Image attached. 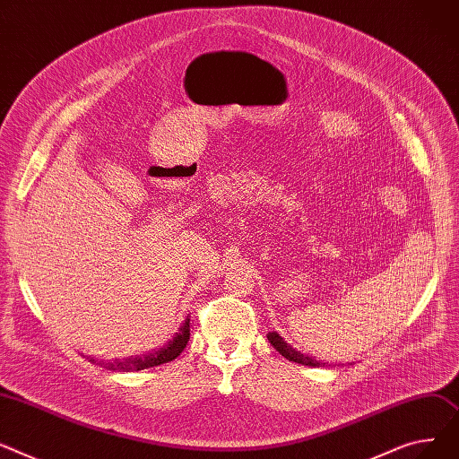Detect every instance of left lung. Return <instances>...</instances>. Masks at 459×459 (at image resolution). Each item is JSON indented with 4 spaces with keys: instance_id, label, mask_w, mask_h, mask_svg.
I'll list each match as a JSON object with an SVG mask.
<instances>
[{
    "instance_id": "1",
    "label": "left lung",
    "mask_w": 459,
    "mask_h": 459,
    "mask_svg": "<svg viewBox=\"0 0 459 459\" xmlns=\"http://www.w3.org/2000/svg\"><path fill=\"white\" fill-rule=\"evenodd\" d=\"M266 337H268V341H271V344L278 350V352L283 358H287L289 361H294V363H299V365H307V367H325L320 361H316V359H313L309 356H304L302 352H299V350L292 348L290 344H287L276 332H268Z\"/></svg>"
}]
</instances>
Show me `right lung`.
<instances>
[{
  "label": "right lung",
  "instance_id": "1",
  "mask_svg": "<svg viewBox=\"0 0 459 459\" xmlns=\"http://www.w3.org/2000/svg\"><path fill=\"white\" fill-rule=\"evenodd\" d=\"M191 318H185L183 326L179 328V332L176 333V337L172 341H169L167 346L153 350V352L146 354V356H131V358H124V359H115L111 363H107L105 368L109 370H117V372H134V370H143V368H150V367H157L169 363L172 359H176L183 348L186 346L188 339H191V326H188ZM92 363H96L94 359H91Z\"/></svg>",
  "mask_w": 459,
  "mask_h": 459
}]
</instances>
